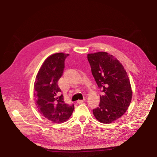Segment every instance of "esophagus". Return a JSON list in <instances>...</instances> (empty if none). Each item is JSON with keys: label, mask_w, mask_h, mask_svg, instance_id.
Returning <instances> with one entry per match:
<instances>
[{"label": "esophagus", "mask_w": 157, "mask_h": 157, "mask_svg": "<svg viewBox=\"0 0 157 157\" xmlns=\"http://www.w3.org/2000/svg\"><path fill=\"white\" fill-rule=\"evenodd\" d=\"M85 101V98H83L82 100H78V101H77V103H78V104H81V103H82Z\"/></svg>", "instance_id": "1"}]
</instances>
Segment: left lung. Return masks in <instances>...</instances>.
I'll return each mask as SVG.
<instances>
[{
    "mask_svg": "<svg viewBox=\"0 0 157 157\" xmlns=\"http://www.w3.org/2000/svg\"><path fill=\"white\" fill-rule=\"evenodd\" d=\"M91 72L102 94L93 114L102 123L109 124L122 117L132 99L129 78L123 66L117 59L105 52L89 54Z\"/></svg>",
    "mask_w": 157,
    "mask_h": 157,
    "instance_id": "8db88e82",
    "label": "left lung"
}]
</instances>
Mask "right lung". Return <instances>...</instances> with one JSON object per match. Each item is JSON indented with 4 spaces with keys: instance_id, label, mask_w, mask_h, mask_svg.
<instances>
[{
    "instance_id": "1",
    "label": "right lung",
    "mask_w": 157,
    "mask_h": 157,
    "mask_svg": "<svg viewBox=\"0 0 157 157\" xmlns=\"http://www.w3.org/2000/svg\"><path fill=\"white\" fill-rule=\"evenodd\" d=\"M69 55L56 53L45 60L34 85V97L39 113L55 123L65 122L73 112L74 105L64 103L58 81L63 76L64 60Z\"/></svg>"
}]
</instances>
